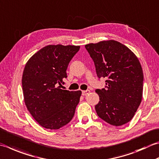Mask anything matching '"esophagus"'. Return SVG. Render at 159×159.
<instances>
[{
    "label": "esophagus",
    "instance_id": "esophagus-1",
    "mask_svg": "<svg viewBox=\"0 0 159 159\" xmlns=\"http://www.w3.org/2000/svg\"><path fill=\"white\" fill-rule=\"evenodd\" d=\"M90 93L89 90H85V91H82V95L83 96H87L88 94H89Z\"/></svg>",
    "mask_w": 159,
    "mask_h": 159
}]
</instances>
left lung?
<instances>
[{"instance_id": "left-lung-1", "label": "left lung", "mask_w": 159, "mask_h": 159, "mask_svg": "<svg viewBox=\"0 0 159 159\" xmlns=\"http://www.w3.org/2000/svg\"><path fill=\"white\" fill-rule=\"evenodd\" d=\"M97 76L105 78V88L96 89L98 116L111 125L120 126L134 116L142 100L143 73L138 58L116 40L85 45Z\"/></svg>"}]
</instances>
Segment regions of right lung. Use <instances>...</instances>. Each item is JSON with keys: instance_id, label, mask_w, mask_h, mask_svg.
<instances>
[{"instance_id": "obj_1", "label": "right lung", "mask_w": 159, "mask_h": 159, "mask_svg": "<svg viewBox=\"0 0 159 159\" xmlns=\"http://www.w3.org/2000/svg\"><path fill=\"white\" fill-rule=\"evenodd\" d=\"M80 46L49 45L40 49L25 65L22 77L24 101L30 113L46 129H58L75 113L81 91L62 89L66 70Z\"/></svg>"}]
</instances>
